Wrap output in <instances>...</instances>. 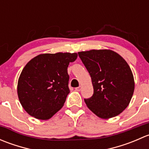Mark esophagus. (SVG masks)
Returning <instances> with one entry per match:
<instances>
[{"label":"esophagus","mask_w":149,"mask_h":149,"mask_svg":"<svg viewBox=\"0 0 149 149\" xmlns=\"http://www.w3.org/2000/svg\"><path fill=\"white\" fill-rule=\"evenodd\" d=\"M81 90V86H79V87H77V88H76V91H80Z\"/></svg>","instance_id":"obj_1"}]
</instances>
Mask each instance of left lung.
<instances>
[{
	"label": "left lung",
	"mask_w": 149,
	"mask_h": 149,
	"mask_svg": "<svg viewBox=\"0 0 149 149\" xmlns=\"http://www.w3.org/2000/svg\"><path fill=\"white\" fill-rule=\"evenodd\" d=\"M91 78L94 94L85 99L88 109L102 119L120 115L131 100L134 78L124 58L110 49L78 52Z\"/></svg>",
	"instance_id": "1"
}]
</instances>
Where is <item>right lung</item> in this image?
<instances>
[{
  "mask_svg": "<svg viewBox=\"0 0 149 149\" xmlns=\"http://www.w3.org/2000/svg\"><path fill=\"white\" fill-rule=\"evenodd\" d=\"M77 53L40 54L29 61L19 78L17 93L24 110L39 120H48L60 110L70 93L68 67Z\"/></svg>",
  "mask_w": 149,
  "mask_h": 149,
  "instance_id": "add662e5",
  "label": "right lung"
}]
</instances>
